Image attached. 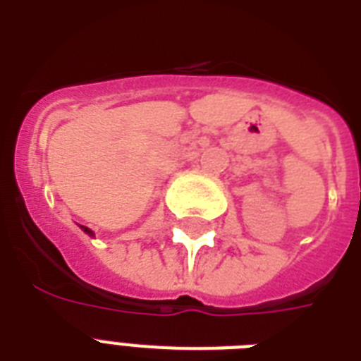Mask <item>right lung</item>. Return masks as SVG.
Listing matches in <instances>:
<instances>
[{
  "mask_svg": "<svg viewBox=\"0 0 361 361\" xmlns=\"http://www.w3.org/2000/svg\"><path fill=\"white\" fill-rule=\"evenodd\" d=\"M80 228H82V231H84V232H86L87 236H93V231H90L87 226H82V225H80Z\"/></svg>",
  "mask_w": 361,
  "mask_h": 361,
  "instance_id": "add662e5",
  "label": "right lung"
}]
</instances>
